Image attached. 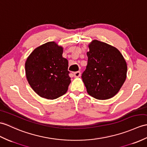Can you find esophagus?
Instances as JSON below:
<instances>
[{"label": "esophagus", "instance_id": "34e87169", "mask_svg": "<svg viewBox=\"0 0 147 147\" xmlns=\"http://www.w3.org/2000/svg\"><path fill=\"white\" fill-rule=\"evenodd\" d=\"M74 76L75 78H79L81 76V73L80 71H76V72L74 73Z\"/></svg>", "mask_w": 147, "mask_h": 147}]
</instances>
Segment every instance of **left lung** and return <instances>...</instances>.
Wrapping results in <instances>:
<instances>
[{
	"mask_svg": "<svg viewBox=\"0 0 147 147\" xmlns=\"http://www.w3.org/2000/svg\"><path fill=\"white\" fill-rule=\"evenodd\" d=\"M88 64L82 79L88 93L97 100L113 97L127 78V64L117 48L94 39L88 44Z\"/></svg>",
	"mask_w": 147,
	"mask_h": 147,
	"instance_id": "left-lung-1",
	"label": "left lung"
}]
</instances>
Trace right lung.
Listing matches in <instances>:
<instances>
[{"label":"right lung","mask_w":147,"mask_h":147,"mask_svg":"<svg viewBox=\"0 0 147 147\" xmlns=\"http://www.w3.org/2000/svg\"><path fill=\"white\" fill-rule=\"evenodd\" d=\"M63 47L54 41L43 44L27 57V80L39 96L54 100L65 94L71 83L68 61L63 57Z\"/></svg>","instance_id":"obj_1"}]
</instances>
